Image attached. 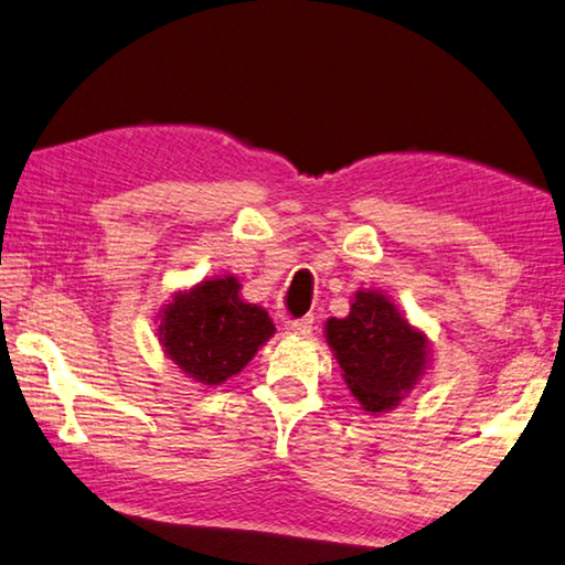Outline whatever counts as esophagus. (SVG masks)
Instances as JSON below:
<instances>
[{
    "label": "esophagus",
    "instance_id": "1",
    "mask_svg": "<svg viewBox=\"0 0 565 565\" xmlns=\"http://www.w3.org/2000/svg\"><path fill=\"white\" fill-rule=\"evenodd\" d=\"M311 324H315V319H311V317H301V319H286V321H284V329L289 331V334L307 337L309 331H311Z\"/></svg>",
    "mask_w": 565,
    "mask_h": 565
}]
</instances>
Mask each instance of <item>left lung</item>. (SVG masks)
<instances>
[{"label":"left lung","instance_id":"left-lung-1","mask_svg":"<svg viewBox=\"0 0 565 565\" xmlns=\"http://www.w3.org/2000/svg\"><path fill=\"white\" fill-rule=\"evenodd\" d=\"M327 342L366 412L395 407L427 370L425 334L377 291H356L349 317L327 321Z\"/></svg>","mask_w":565,"mask_h":565}]
</instances>
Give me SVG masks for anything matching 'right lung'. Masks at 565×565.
Here are the masks:
<instances>
[{
  "label": "right lung",
  "mask_w": 565,
  "mask_h": 565,
  "mask_svg": "<svg viewBox=\"0 0 565 565\" xmlns=\"http://www.w3.org/2000/svg\"><path fill=\"white\" fill-rule=\"evenodd\" d=\"M236 276L201 281L163 309L160 342L181 370L203 384H221L250 362L274 334V321L238 297Z\"/></svg>",
  "instance_id": "right-lung-1"
}]
</instances>
